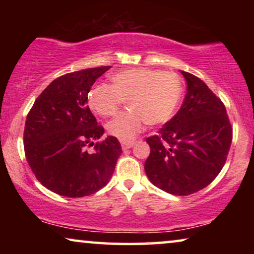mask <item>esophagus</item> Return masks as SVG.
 <instances>
[{"label": "esophagus", "instance_id": "34e87169", "mask_svg": "<svg viewBox=\"0 0 254 254\" xmlns=\"http://www.w3.org/2000/svg\"><path fill=\"white\" fill-rule=\"evenodd\" d=\"M134 145L133 141H123L121 142V147H123L124 150H127V149L131 148Z\"/></svg>", "mask_w": 254, "mask_h": 254}]
</instances>
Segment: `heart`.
Listing matches in <instances>:
<instances>
[{
    "label": "heart",
    "instance_id": "1",
    "mask_svg": "<svg viewBox=\"0 0 254 254\" xmlns=\"http://www.w3.org/2000/svg\"><path fill=\"white\" fill-rule=\"evenodd\" d=\"M112 85L98 84L88 96V104L100 117H112L128 99L129 110L107 124L112 136L130 141L144 125L168 121L182 97V79L173 71L131 68L111 76Z\"/></svg>",
    "mask_w": 254,
    "mask_h": 254
}]
</instances>
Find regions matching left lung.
I'll return each mask as SVG.
<instances>
[{
	"instance_id": "left-lung-1",
	"label": "left lung",
	"mask_w": 254,
	"mask_h": 254,
	"mask_svg": "<svg viewBox=\"0 0 254 254\" xmlns=\"http://www.w3.org/2000/svg\"><path fill=\"white\" fill-rule=\"evenodd\" d=\"M187 92L178 113L158 134L145 138L150 155L144 170L150 182L175 195H190L218 176L227 161L232 126L222 100L187 71Z\"/></svg>"
}]
</instances>
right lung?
Returning a JSON list of instances; mask_svg holds the SVG:
<instances>
[{"mask_svg":"<svg viewBox=\"0 0 254 254\" xmlns=\"http://www.w3.org/2000/svg\"><path fill=\"white\" fill-rule=\"evenodd\" d=\"M111 65L68 72L38 96L24 128L25 157L36 178L52 192L81 197L103 189L112 177L121 145L104 134L90 111V89ZM95 144L89 153L86 146Z\"/></svg>","mask_w":254,"mask_h":254,"instance_id":"add662e5","label":"right lung"}]
</instances>
